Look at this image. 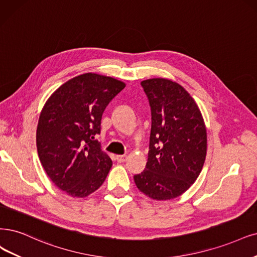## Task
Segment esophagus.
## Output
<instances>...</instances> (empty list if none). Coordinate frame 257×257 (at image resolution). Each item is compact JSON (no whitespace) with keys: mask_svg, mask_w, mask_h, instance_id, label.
<instances>
[{"mask_svg":"<svg viewBox=\"0 0 257 257\" xmlns=\"http://www.w3.org/2000/svg\"><path fill=\"white\" fill-rule=\"evenodd\" d=\"M127 160V156L122 155V156H116V161L118 163H123Z\"/></svg>","mask_w":257,"mask_h":257,"instance_id":"esophagus-1","label":"esophagus"}]
</instances>
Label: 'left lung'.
Instances as JSON below:
<instances>
[{
  "instance_id": "8db88e82",
  "label": "left lung",
  "mask_w": 257,
  "mask_h": 257,
  "mask_svg": "<svg viewBox=\"0 0 257 257\" xmlns=\"http://www.w3.org/2000/svg\"><path fill=\"white\" fill-rule=\"evenodd\" d=\"M151 110L145 169L134 179L156 200L174 199L192 186L206 156V129L195 100L179 83L164 78L141 82Z\"/></svg>"
}]
</instances>
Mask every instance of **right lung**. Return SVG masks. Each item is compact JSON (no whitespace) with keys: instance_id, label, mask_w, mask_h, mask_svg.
Instances as JSON below:
<instances>
[{"instance_id":"obj_1","label":"right lung","mask_w":257,"mask_h":257,"mask_svg":"<svg viewBox=\"0 0 257 257\" xmlns=\"http://www.w3.org/2000/svg\"><path fill=\"white\" fill-rule=\"evenodd\" d=\"M125 83L85 73L63 83L47 99L37 127V150L47 176L72 197L101 186L112 166L95 139L102 113Z\"/></svg>"}]
</instances>
